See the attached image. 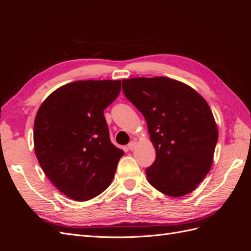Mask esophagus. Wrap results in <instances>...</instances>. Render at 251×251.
<instances>
[{"label":"esophagus","mask_w":251,"mask_h":251,"mask_svg":"<svg viewBox=\"0 0 251 251\" xmlns=\"http://www.w3.org/2000/svg\"><path fill=\"white\" fill-rule=\"evenodd\" d=\"M135 147H136V141H134V140H132L130 143L127 144V149L130 151H133L135 149Z\"/></svg>","instance_id":"1"}]
</instances>
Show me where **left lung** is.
<instances>
[{
	"label": "left lung",
	"mask_w": 251,
	"mask_h": 251,
	"mask_svg": "<svg viewBox=\"0 0 251 251\" xmlns=\"http://www.w3.org/2000/svg\"><path fill=\"white\" fill-rule=\"evenodd\" d=\"M126 97L148 124L156 150L146 170L150 184L171 197L192 193L210 171L218 127L206 100L169 77L123 79Z\"/></svg>",
	"instance_id": "1"
}]
</instances>
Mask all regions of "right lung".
Instances as JSON below:
<instances>
[{"label":"right lung","instance_id":"right-lung-1","mask_svg":"<svg viewBox=\"0 0 251 251\" xmlns=\"http://www.w3.org/2000/svg\"><path fill=\"white\" fill-rule=\"evenodd\" d=\"M120 80H77L52 92L36 113L34 151L59 192L87 201L111 184L125 151L110 140L103 110L120 93Z\"/></svg>","mask_w":251,"mask_h":251}]
</instances>
